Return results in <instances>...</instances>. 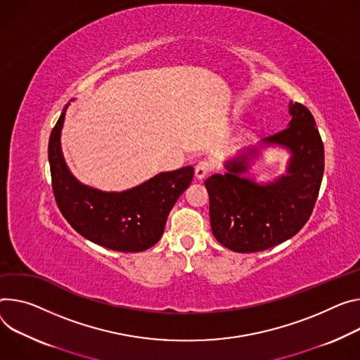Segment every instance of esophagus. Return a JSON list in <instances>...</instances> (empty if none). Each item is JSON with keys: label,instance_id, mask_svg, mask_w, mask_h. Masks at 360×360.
<instances>
[{"label": "esophagus", "instance_id": "esophagus-1", "mask_svg": "<svg viewBox=\"0 0 360 360\" xmlns=\"http://www.w3.org/2000/svg\"><path fill=\"white\" fill-rule=\"evenodd\" d=\"M214 169V162L210 159H202L197 163V167H195V176L198 179L205 178L211 171Z\"/></svg>", "mask_w": 360, "mask_h": 360}]
</instances>
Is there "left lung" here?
<instances>
[{"label":"left lung","mask_w":360,"mask_h":360,"mask_svg":"<svg viewBox=\"0 0 360 360\" xmlns=\"http://www.w3.org/2000/svg\"><path fill=\"white\" fill-rule=\"evenodd\" d=\"M291 120L281 132L266 138L290 149L287 175L269 185L241 178L247 171L243 156L226 163L225 175L205 181L214 237L237 252L271 248L296 236L309 221L319 197L324 171V148L310 110L290 105Z\"/></svg>","instance_id":"obj_1"}]
</instances>
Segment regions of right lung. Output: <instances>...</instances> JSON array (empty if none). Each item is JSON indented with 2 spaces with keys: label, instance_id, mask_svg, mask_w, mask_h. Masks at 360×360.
<instances>
[{
  "label": "right lung",
  "instance_id": "obj_1",
  "mask_svg": "<svg viewBox=\"0 0 360 360\" xmlns=\"http://www.w3.org/2000/svg\"><path fill=\"white\" fill-rule=\"evenodd\" d=\"M66 109L49 141L51 186L60 212L80 236L109 250L139 252L150 248L160 240L172 207L193 179V168L162 172L123 192L82 185L66 167L60 148Z\"/></svg>",
  "mask_w": 360,
  "mask_h": 360
}]
</instances>
